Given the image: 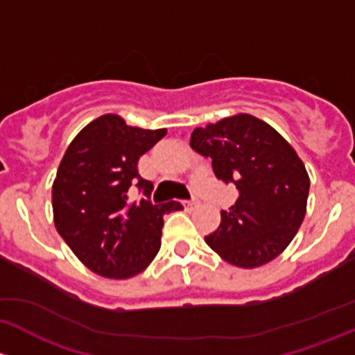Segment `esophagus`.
<instances>
[{"instance_id":"esophagus-1","label":"esophagus","mask_w":355,"mask_h":355,"mask_svg":"<svg viewBox=\"0 0 355 355\" xmlns=\"http://www.w3.org/2000/svg\"><path fill=\"white\" fill-rule=\"evenodd\" d=\"M182 205H184L186 210H195V208L200 207V202L196 198H193V200H188V202H184Z\"/></svg>"}]
</instances>
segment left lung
<instances>
[{"instance_id": "8db88e82", "label": "left lung", "mask_w": 355, "mask_h": 355, "mask_svg": "<svg viewBox=\"0 0 355 355\" xmlns=\"http://www.w3.org/2000/svg\"><path fill=\"white\" fill-rule=\"evenodd\" d=\"M193 150L210 157L217 179L232 182L237 200L220 211V225L205 237L231 265L257 268L288 246L306 215L309 176L294 148L251 114L196 128Z\"/></svg>"}]
</instances>
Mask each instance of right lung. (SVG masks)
<instances>
[{"instance_id": "right-lung-1", "label": "right lung", "mask_w": 355, "mask_h": 355, "mask_svg": "<svg viewBox=\"0 0 355 355\" xmlns=\"http://www.w3.org/2000/svg\"><path fill=\"white\" fill-rule=\"evenodd\" d=\"M166 133L104 114L73 138L61 159L53 182L54 225L97 275L130 279L144 272L160 250L162 217L182 208L179 202L153 205V184L138 174V159ZM131 185L148 198L130 204Z\"/></svg>"}]
</instances>
